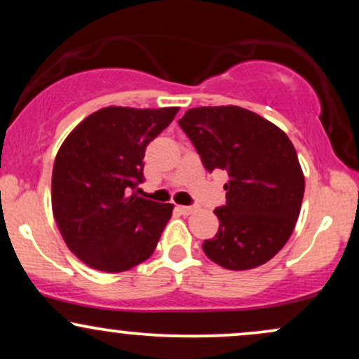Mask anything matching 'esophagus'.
I'll return each mask as SVG.
<instances>
[{
	"instance_id": "34e87169",
	"label": "esophagus",
	"mask_w": 359,
	"mask_h": 359,
	"mask_svg": "<svg viewBox=\"0 0 359 359\" xmlns=\"http://www.w3.org/2000/svg\"><path fill=\"white\" fill-rule=\"evenodd\" d=\"M177 209H179L182 214H192L194 211H196V208H194V205H179Z\"/></svg>"
}]
</instances>
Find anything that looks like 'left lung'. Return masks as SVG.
Returning a JSON list of instances; mask_svg holds the SVG:
<instances>
[{
  "label": "left lung",
  "instance_id": "left-lung-1",
  "mask_svg": "<svg viewBox=\"0 0 359 359\" xmlns=\"http://www.w3.org/2000/svg\"><path fill=\"white\" fill-rule=\"evenodd\" d=\"M179 126L205 170H226V204L214 209L216 236L203 243L209 259L228 270H250L271 259L288 241L302 205L297 151L265 118L238 106L185 111Z\"/></svg>",
  "mask_w": 359,
  "mask_h": 359
}]
</instances>
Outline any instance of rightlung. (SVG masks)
<instances>
[{
  "mask_svg": "<svg viewBox=\"0 0 359 359\" xmlns=\"http://www.w3.org/2000/svg\"><path fill=\"white\" fill-rule=\"evenodd\" d=\"M179 108L109 106L89 114L62 143L52 172V209L62 238L81 262L118 273L150 258L172 204L143 199L147 145Z\"/></svg>",
  "mask_w": 359,
  "mask_h": 359,
  "instance_id": "add662e5",
  "label": "right lung"
}]
</instances>
